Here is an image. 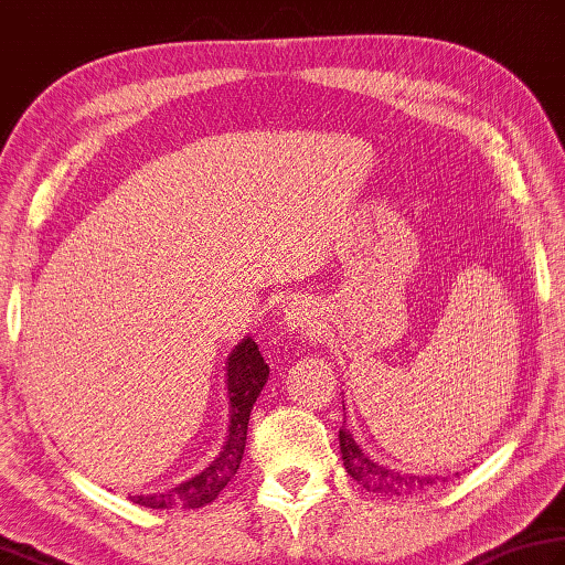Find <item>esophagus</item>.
<instances>
[{"instance_id": "esophagus-1", "label": "esophagus", "mask_w": 565, "mask_h": 565, "mask_svg": "<svg viewBox=\"0 0 565 565\" xmlns=\"http://www.w3.org/2000/svg\"><path fill=\"white\" fill-rule=\"evenodd\" d=\"M320 311L313 306V301H306V298H294L284 306L281 311V323L289 330H320Z\"/></svg>"}]
</instances>
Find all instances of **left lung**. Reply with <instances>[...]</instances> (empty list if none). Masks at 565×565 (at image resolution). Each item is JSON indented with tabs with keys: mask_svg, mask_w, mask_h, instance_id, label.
Listing matches in <instances>:
<instances>
[{
	"mask_svg": "<svg viewBox=\"0 0 565 565\" xmlns=\"http://www.w3.org/2000/svg\"><path fill=\"white\" fill-rule=\"evenodd\" d=\"M338 438H340L342 466H345L352 480H358L362 488H367L370 492L404 494V492L424 490L428 484H436L438 480H448V478H438V475H408V472L380 466V462L372 460L367 452L360 448L358 440L352 438L350 428H345V422H342V428L338 430Z\"/></svg>",
	"mask_w": 565,
	"mask_h": 565,
	"instance_id": "8db88e82",
	"label": "left lung"
}]
</instances>
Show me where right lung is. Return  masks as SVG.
<instances>
[{
    "mask_svg": "<svg viewBox=\"0 0 565 565\" xmlns=\"http://www.w3.org/2000/svg\"><path fill=\"white\" fill-rule=\"evenodd\" d=\"M225 364L230 424L220 456L205 470L188 478L185 482H179L175 488L151 494H129V500L135 504L149 507V510H198V507L213 502L223 492L225 484L237 475L242 456H245L252 406L269 380V364L259 355V348L252 335L237 342Z\"/></svg>",
    "mask_w": 565,
    "mask_h": 565,
    "instance_id": "right-lung-1",
    "label": "right lung"
}]
</instances>
